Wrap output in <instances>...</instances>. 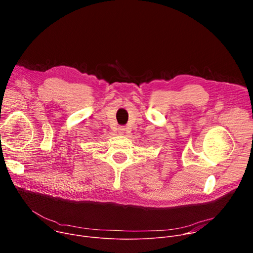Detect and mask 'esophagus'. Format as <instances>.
Listing matches in <instances>:
<instances>
[{"instance_id": "34e87169", "label": "esophagus", "mask_w": 253, "mask_h": 253, "mask_svg": "<svg viewBox=\"0 0 253 253\" xmlns=\"http://www.w3.org/2000/svg\"><path fill=\"white\" fill-rule=\"evenodd\" d=\"M124 130H125V129H124V128H119V133H120V134H122V133H124Z\"/></svg>"}]
</instances>
